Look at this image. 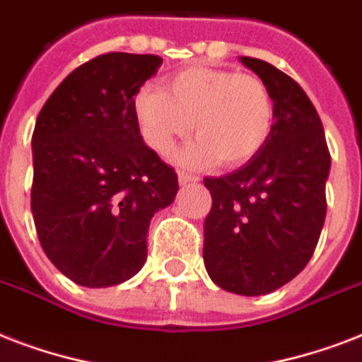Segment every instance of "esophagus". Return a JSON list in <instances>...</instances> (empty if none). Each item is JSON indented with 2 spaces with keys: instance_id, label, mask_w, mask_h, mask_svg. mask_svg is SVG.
<instances>
[{
  "instance_id": "esophagus-1",
  "label": "esophagus",
  "mask_w": 362,
  "mask_h": 362,
  "mask_svg": "<svg viewBox=\"0 0 362 362\" xmlns=\"http://www.w3.org/2000/svg\"><path fill=\"white\" fill-rule=\"evenodd\" d=\"M178 182H180V186H187V184H195V182H199V178L195 175H189V173L180 170V173H178Z\"/></svg>"
}]
</instances>
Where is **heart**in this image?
<instances>
[{
    "mask_svg": "<svg viewBox=\"0 0 362 362\" xmlns=\"http://www.w3.org/2000/svg\"><path fill=\"white\" fill-rule=\"evenodd\" d=\"M141 135L156 153H167L193 129L195 139L176 159L186 167L250 161L269 141L274 101L259 76L195 65L165 78L163 90L142 86L133 98Z\"/></svg>",
    "mask_w": 362,
    "mask_h": 362,
    "instance_id": "b5f03b06",
    "label": "heart"
}]
</instances>
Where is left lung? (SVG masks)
<instances>
[{
    "label": "left lung",
    "mask_w": 362,
    "mask_h": 362,
    "mask_svg": "<svg viewBox=\"0 0 362 362\" xmlns=\"http://www.w3.org/2000/svg\"><path fill=\"white\" fill-rule=\"evenodd\" d=\"M240 62L270 90L274 124L246 165L204 178L212 209L204 220L203 259L216 286L257 297L286 286L314 255L325 223L331 153L303 88L263 59Z\"/></svg>",
    "instance_id": "1"
}]
</instances>
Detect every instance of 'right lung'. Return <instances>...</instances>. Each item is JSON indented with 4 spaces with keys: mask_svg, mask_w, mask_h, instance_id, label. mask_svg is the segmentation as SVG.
<instances>
[{
    "mask_svg": "<svg viewBox=\"0 0 362 362\" xmlns=\"http://www.w3.org/2000/svg\"><path fill=\"white\" fill-rule=\"evenodd\" d=\"M153 54L110 52L76 67L48 98L31 136V214L54 267L84 287L118 286L146 261L175 169L142 141L133 98L158 73Z\"/></svg>",
    "mask_w": 362,
    "mask_h": 362,
    "instance_id": "1",
    "label": "right lung"
}]
</instances>
